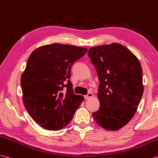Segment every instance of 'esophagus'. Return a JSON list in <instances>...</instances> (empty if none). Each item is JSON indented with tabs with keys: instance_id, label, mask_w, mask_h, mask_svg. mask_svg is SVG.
Segmentation results:
<instances>
[{
	"instance_id": "1",
	"label": "esophagus",
	"mask_w": 158,
	"mask_h": 158,
	"mask_svg": "<svg viewBox=\"0 0 158 158\" xmlns=\"http://www.w3.org/2000/svg\"><path fill=\"white\" fill-rule=\"evenodd\" d=\"M93 97H94V94H93L92 93L89 92V93H88V94H87V95H85V96H84V98L85 99H89L90 98H93Z\"/></svg>"
}]
</instances>
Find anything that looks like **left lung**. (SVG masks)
I'll use <instances>...</instances> for the list:
<instances>
[{"instance_id":"1","label":"left lung","mask_w":158,"mask_h":158,"mask_svg":"<svg viewBox=\"0 0 158 158\" xmlns=\"http://www.w3.org/2000/svg\"><path fill=\"white\" fill-rule=\"evenodd\" d=\"M87 53L100 81V107L93 116L106 130H118L132 119L143 95L139 60L119 43L91 47Z\"/></svg>"}]
</instances>
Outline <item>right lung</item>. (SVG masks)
Wrapping results in <instances>:
<instances>
[{"mask_svg": "<svg viewBox=\"0 0 158 158\" xmlns=\"http://www.w3.org/2000/svg\"><path fill=\"white\" fill-rule=\"evenodd\" d=\"M87 51V48L55 43L37 48L29 56L21 79L23 100L41 127L63 128L82 103L83 97L74 94L69 78L73 64Z\"/></svg>", "mask_w": 158, "mask_h": 158, "instance_id": "add662e5", "label": "right lung"}]
</instances>
